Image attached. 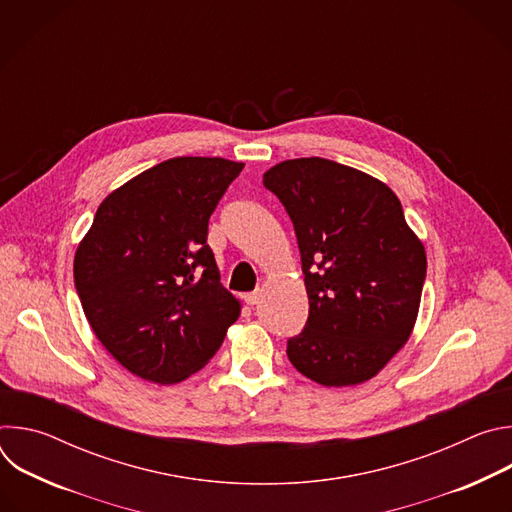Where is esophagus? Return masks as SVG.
<instances>
[{
  "instance_id": "1",
  "label": "esophagus",
  "mask_w": 512,
  "mask_h": 512,
  "mask_svg": "<svg viewBox=\"0 0 512 512\" xmlns=\"http://www.w3.org/2000/svg\"><path fill=\"white\" fill-rule=\"evenodd\" d=\"M259 298H261L259 291H251V294H247L243 300L247 306H255V304H259Z\"/></svg>"
}]
</instances>
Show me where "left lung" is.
<instances>
[{"instance_id": "left-lung-1", "label": "left lung", "mask_w": 512, "mask_h": 512, "mask_svg": "<svg viewBox=\"0 0 512 512\" xmlns=\"http://www.w3.org/2000/svg\"><path fill=\"white\" fill-rule=\"evenodd\" d=\"M285 206L302 255L310 314L287 358L324 387L373 379L409 340L425 281V249L395 192L324 158L263 174Z\"/></svg>"}]
</instances>
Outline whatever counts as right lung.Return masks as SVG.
I'll return each instance as SVG.
<instances>
[{"label":"right lung","mask_w":512,"mask_h":512,"mask_svg":"<svg viewBox=\"0 0 512 512\" xmlns=\"http://www.w3.org/2000/svg\"><path fill=\"white\" fill-rule=\"evenodd\" d=\"M245 164L172 158L111 192L75 255L85 316L111 356L152 383L200 371L241 314L208 221Z\"/></svg>","instance_id":"obj_1"}]
</instances>
